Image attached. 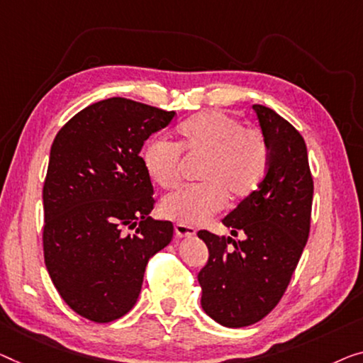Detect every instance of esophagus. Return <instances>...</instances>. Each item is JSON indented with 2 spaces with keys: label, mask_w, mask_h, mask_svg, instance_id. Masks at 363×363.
<instances>
[{
  "label": "esophagus",
  "mask_w": 363,
  "mask_h": 363,
  "mask_svg": "<svg viewBox=\"0 0 363 363\" xmlns=\"http://www.w3.org/2000/svg\"><path fill=\"white\" fill-rule=\"evenodd\" d=\"M174 233L177 238H191L197 233L196 228L194 226H189V225H182V223H177L174 226Z\"/></svg>",
  "instance_id": "1"
}]
</instances>
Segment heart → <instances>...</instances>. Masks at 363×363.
Listing matches in <instances>:
<instances>
[{
  "label": "heart",
  "mask_w": 363,
  "mask_h": 363,
  "mask_svg": "<svg viewBox=\"0 0 363 363\" xmlns=\"http://www.w3.org/2000/svg\"><path fill=\"white\" fill-rule=\"evenodd\" d=\"M176 142L153 138L143 150V166L161 189L181 181L182 158L200 161L197 186L184 187L160 203L164 218L182 225H200L225 208L228 197L245 200L261 186L269 167V147L261 132L228 113H199L176 127Z\"/></svg>",
  "instance_id": "1"
}]
</instances>
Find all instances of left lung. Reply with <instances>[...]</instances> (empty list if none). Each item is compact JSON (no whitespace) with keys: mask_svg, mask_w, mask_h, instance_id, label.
Masks as SVG:
<instances>
[{"mask_svg":"<svg viewBox=\"0 0 363 363\" xmlns=\"http://www.w3.org/2000/svg\"><path fill=\"white\" fill-rule=\"evenodd\" d=\"M252 109L269 147V167L257 191L221 220L242 240L197 233L208 247L197 275L200 303L226 328L251 326L274 310L310 235L313 177L305 140L275 111L261 104Z\"/></svg>","mask_w":363,"mask_h":363,"instance_id":"1","label":"left lung"}]
</instances>
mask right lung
<instances>
[{"label": "right lung", "mask_w": 363, "mask_h": 363, "mask_svg": "<svg viewBox=\"0 0 363 363\" xmlns=\"http://www.w3.org/2000/svg\"><path fill=\"white\" fill-rule=\"evenodd\" d=\"M174 116L111 97L79 111L53 140L43 257L58 294L86 320L109 323L132 310L148 259L172 240L171 221L150 216L155 192L140 151Z\"/></svg>", "instance_id": "right-lung-1"}]
</instances>
